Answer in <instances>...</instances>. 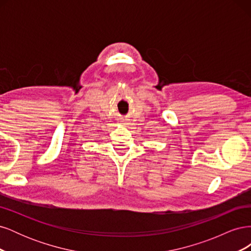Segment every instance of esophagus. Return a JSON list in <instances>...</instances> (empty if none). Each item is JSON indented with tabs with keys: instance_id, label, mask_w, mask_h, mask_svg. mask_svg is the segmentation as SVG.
Masks as SVG:
<instances>
[{
	"instance_id": "34e87169",
	"label": "esophagus",
	"mask_w": 251,
	"mask_h": 251,
	"mask_svg": "<svg viewBox=\"0 0 251 251\" xmlns=\"http://www.w3.org/2000/svg\"><path fill=\"white\" fill-rule=\"evenodd\" d=\"M123 123H124V125H126V123H125V121H123Z\"/></svg>"
}]
</instances>
